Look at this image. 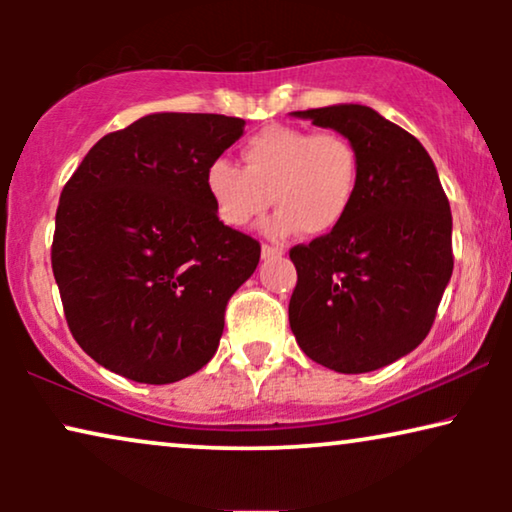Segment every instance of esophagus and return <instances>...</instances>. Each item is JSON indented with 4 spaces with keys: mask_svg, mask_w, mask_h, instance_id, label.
Here are the masks:
<instances>
[{
    "mask_svg": "<svg viewBox=\"0 0 512 512\" xmlns=\"http://www.w3.org/2000/svg\"><path fill=\"white\" fill-rule=\"evenodd\" d=\"M282 254H284L282 249L270 247V244H263V247H261V256L263 258H277V256H282Z\"/></svg>",
    "mask_w": 512,
    "mask_h": 512,
    "instance_id": "esophagus-1",
    "label": "esophagus"
}]
</instances>
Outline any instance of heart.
<instances>
[{"label":"heart","mask_w":512,"mask_h":512,"mask_svg":"<svg viewBox=\"0 0 512 512\" xmlns=\"http://www.w3.org/2000/svg\"><path fill=\"white\" fill-rule=\"evenodd\" d=\"M242 167L216 158L205 170V188L216 216L244 228L272 205L263 230L289 237L298 230L319 237L340 228L352 212L361 181L356 146L340 132H310L268 125L242 144Z\"/></svg>","instance_id":"heart-1"}]
</instances>
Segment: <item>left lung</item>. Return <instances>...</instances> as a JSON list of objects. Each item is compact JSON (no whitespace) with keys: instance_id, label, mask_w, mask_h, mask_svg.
I'll return each instance as SVG.
<instances>
[{"instance_id":"left-lung-1","label":"left lung","mask_w":512,"mask_h":512,"mask_svg":"<svg viewBox=\"0 0 512 512\" xmlns=\"http://www.w3.org/2000/svg\"><path fill=\"white\" fill-rule=\"evenodd\" d=\"M356 146L361 181L340 228L289 251V324L312 361L370 373L410 354L452 277V212L436 165L410 132L363 104L293 111Z\"/></svg>"}]
</instances>
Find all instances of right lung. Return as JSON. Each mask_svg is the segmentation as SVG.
<instances>
[{"mask_svg": "<svg viewBox=\"0 0 512 512\" xmlns=\"http://www.w3.org/2000/svg\"><path fill=\"white\" fill-rule=\"evenodd\" d=\"M242 132L235 116L149 114L104 135L62 188L53 275L74 340L111 373L170 384L219 347L261 244L219 221L205 170Z\"/></svg>", "mask_w": 512, "mask_h": 512, "instance_id": "1", "label": "right lung"}]
</instances>
